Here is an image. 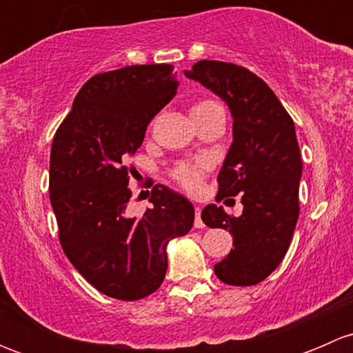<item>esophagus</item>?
<instances>
[{
    "mask_svg": "<svg viewBox=\"0 0 353 353\" xmlns=\"http://www.w3.org/2000/svg\"><path fill=\"white\" fill-rule=\"evenodd\" d=\"M194 227H196V229H203V227H205V222L201 220V208H199V206L194 208Z\"/></svg>",
    "mask_w": 353,
    "mask_h": 353,
    "instance_id": "obj_1",
    "label": "esophagus"
}]
</instances>
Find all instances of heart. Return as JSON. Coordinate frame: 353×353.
<instances>
[{"mask_svg": "<svg viewBox=\"0 0 353 353\" xmlns=\"http://www.w3.org/2000/svg\"><path fill=\"white\" fill-rule=\"evenodd\" d=\"M215 108H220V104H216L215 101H199L194 102L191 105V116H196V114L206 112V110H212ZM210 170V162L206 159H198L194 162H183L174 169L172 176L184 190L188 191H198L201 188L203 177Z\"/></svg>", "mask_w": 353, "mask_h": 353, "instance_id": "heart-1", "label": "heart"}]
</instances>
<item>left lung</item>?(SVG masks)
I'll list each match as a JSON object with an SVG mask.
<instances>
[{
  "instance_id": "left-lung-1",
  "label": "left lung",
  "mask_w": 353,
  "mask_h": 353,
  "mask_svg": "<svg viewBox=\"0 0 353 353\" xmlns=\"http://www.w3.org/2000/svg\"><path fill=\"white\" fill-rule=\"evenodd\" d=\"M184 74L219 95L234 119L216 196L241 194L244 210L230 216L222 206L203 208L206 225L234 237V249L213 270L227 285H256L282 263L299 219L302 160L294 121L248 68L203 59Z\"/></svg>"
}]
</instances>
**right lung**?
I'll list each match as a JSON object with an SVG mask.
<instances>
[{
	"mask_svg": "<svg viewBox=\"0 0 353 353\" xmlns=\"http://www.w3.org/2000/svg\"><path fill=\"white\" fill-rule=\"evenodd\" d=\"M172 65H134L95 74L78 92L51 147L49 199L63 251L99 292L138 301L162 285L167 244L191 230L194 208L162 184L152 208L128 216L131 169L148 123L174 99Z\"/></svg>",
	"mask_w": 353,
	"mask_h": 353,
	"instance_id": "right-lung-1",
	"label": "right lung"
}]
</instances>
